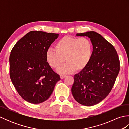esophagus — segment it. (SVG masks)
<instances>
[{"label": "esophagus", "mask_w": 129, "mask_h": 129, "mask_svg": "<svg viewBox=\"0 0 129 129\" xmlns=\"http://www.w3.org/2000/svg\"><path fill=\"white\" fill-rule=\"evenodd\" d=\"M65 75H60V78H61V79H64L65 77Z\"/></svg>", "instance_id": "1"}]
</instances>
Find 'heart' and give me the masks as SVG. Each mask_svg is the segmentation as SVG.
Listing matches in <instances>:
<instances>
[{
  "instance_id": "heart-1",
  "label": "heart",
  "mask_w": 129,
  "mask_h": 129,
  "mask_svg": "<svg viewBox=\"0 0 129 129\" xmlns=\"http://www.w3.org/2000/svg\"><path fill=\"white\" fill-rule=\"evenodd\" d=\"M92 53V44L87 38L67 36L56 43L55 49H48L46 59L54 69H57L65 60L67 63L59 68L58 72L68 74L83 70L90 62Z\"/></svg>"
}]
</instances>
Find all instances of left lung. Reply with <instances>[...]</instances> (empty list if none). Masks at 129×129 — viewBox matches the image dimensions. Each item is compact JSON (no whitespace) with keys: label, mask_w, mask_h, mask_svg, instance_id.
<instances>
[{"label":"left lung","mask_w":129,"mask_h":129,"mask_svg":"<svg viewBox=\"0 0 129 129\" xmlns=\"http://www.w3.org/2000/svg\"><path fill=\"white\" fill-rule=\"evenodd\" d=\"M76 35L90 38L93 51L88 65L74 75L72 92L79 104L92 106L111 91L120 71L119 58L114 46L98 33L87 31Z\"/></svg>","instance_id":"8db88e82"}]
</instances>
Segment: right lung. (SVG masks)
<instances>
[{
	"label": "right lung",
	"mask_w": 129,
	"mask_h": 129,
	"mask_svg": "<svg viewBox=\"0 0 129 129\" xmlns=\"http://www.w3.org/2000/svg\"><path fill=\"white\" fill-rule=\"evenodd\" d=\"M59 34L31 31L14 46L9 57L10 78L19 95L32 104L46 100L60 75L51 69L46 53Z\"/></svg>",
	"instance_id": "obj_1"
}]
</instances>
